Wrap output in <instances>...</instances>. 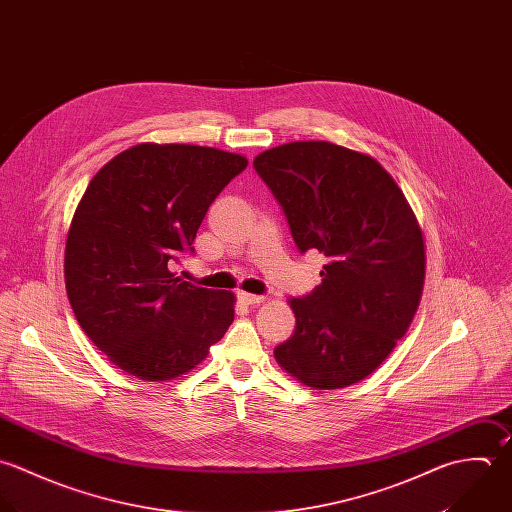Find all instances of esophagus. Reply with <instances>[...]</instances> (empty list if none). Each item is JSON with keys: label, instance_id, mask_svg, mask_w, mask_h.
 I'll return each instance as SVG.
<instances>
[{"label": "esophagus", "instance_id": "34e87169", "mask_svg": "<svg viewBox=\"0 0 512 512\" xmlns=\"http://www.w3.org/2000/svg\"><path fill=\"white\" fill-rule=\"evenodd\" d=\"M240 300L248 306H256V304H262L266 298L264 296H256V294H248V292H240Z\"/></svg>", "mask_w": 512, "mask_h": 512}]
</instances>
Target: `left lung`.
<instances>
[{
  "mask_svg": "<svg viewBox=\"0 0 512 512\" xmlns=\"http://www.w3.org/2000/svg\"><path fill=\"white\" fill-rule=\"evenodd\" d=\"M254 169L284 208L300 252L326 256L322 284L288 300L294 334L278 365L312 389L371 375L409 330L425 282V240L393 176L371 155L330 141L260 153Z\"/></svg>",
  "mask_w": 512,
  "mask_h": 512,
  "instance_id": "obj_1",
  "label": "left lung"
}]
</instances>
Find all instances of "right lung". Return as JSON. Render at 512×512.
Here are the masks:
<instances>
[{
  "label": "right lung",
  "instance_id": "right-lung-1",
  "mask_svg": "<svg viewBox=\"0 0 512 512\" xmlns=\"http://www.w3.org/2000/svg\"><path fill=\"white\" fill-rule=\"evenodd\" d=\"M246 165L214 147L141 143L91 178L67 232L65 288L83 332L125 373L180 377L232 324V292L182 282L171 266Z\"/></svg>",
  "mask_w": 512,
  "mask_h": 512
}]
</instances>
